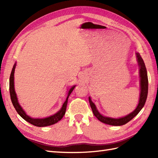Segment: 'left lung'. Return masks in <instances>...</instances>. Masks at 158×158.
<instances>
[{
  "label": "left lung",
  "instance_id": "left-lung-1",
  "mask_svg": "<svg viewBox=\"0 0 158 158\" xmlns=\"http://www.w3.org/2000/svg\"><path fill=\"white\" fill-rule=\"evenodd\" d=\"M136 56L137 62H138L139 66L140 77V96L138 105L136 107V109L132 113H129L128 115L122 117H119V118H113V117L104 116L101 113H100L98 109H97L95 104L92 102L91 97L89 96V102L94 115L101 122L108 124V125L115 126L124 125V124L129 122L131 119H132L140 111V110L143 109V107L145 105L147 98V94H148V77H147V72L145 64L140 53L136 52Z\"/></svg>",
  "mask_w": 158,
  "mask_h": 158
}]
</instances>
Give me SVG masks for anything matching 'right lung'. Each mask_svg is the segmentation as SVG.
Listing matches in <instances>:
<instances>
[{
  "mask_svg": "<svg viewBox=\"0 0 158 158\" xmlns=\"http://www.w3.org/2000/svg\"><path fill=\"white\" fill-rule=\"evenodd\" d=\"M16 67V62L14 64V65L13 66V69L11 73V75H10L9 78V92H10V96H11V100L13 103V105L17 113H18L19 115L21 116L22 118L26 120V122L28 123L32 124L35 126L38 127H45L48 126L53 125V124H55L57 122H58L60 120L62 119L64 115H65L66 113V105L67 103H68V99L70 95V94L72 93L73 89H75L76 85H73L67 92V96L66 99L63 103L62 108L60 109L58 112L56 113L53 114V115L45 117V118H33L28 116L27 114L26 113L25 110L22 109L21 105H19L18 102V97H17L16 93L15 91V87H14V73H15V69Z\"/></svg>",
  "mask_w": 158,
  "mask_h": 158,
  "instance_id": "right-lung-1",
  "label": "right lung"
}]
</instances>
